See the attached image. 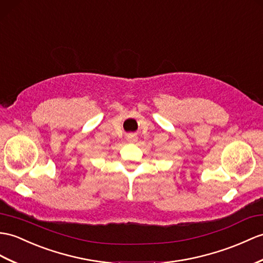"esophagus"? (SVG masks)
<instances>
[{"mask_svg":"<svg viewBox=\"0 0 263 263\" xmlns=\"http://www.w3.org/2000/svg\"><path fill=\"white\" fill-rule=\"evenodd\" d=\"M127 141L136 142L137 141V137L133 136V134H129V136H127Z\"/></svg>","mask_w":263,"mask_h":263,"instance_id":"34e87169","label":"esophagus"}]
</instances>
